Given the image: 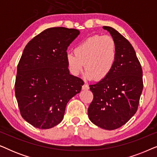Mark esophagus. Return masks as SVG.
Listing matches in <instances>:
<instances>
[{
  "label": "esophagus",
  "mask_w": 157,
  "mask_h": 157,
  "mask_svg": "<svg viewBox=\"0 0 157 157\" xmlns=\"http://www.w3.org/2000/svg\"><path fill=\"white\" fill-rule=\"evenodd\" d=\"M89 86H88V84H86L85 83L84 85L82 86V90H85L86 91V90H89Z\"/></svg>",
  "instance_id": "esophagus-1"
}]
</instances>
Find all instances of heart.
Instances as JSON below:
<instances>
[{"label": "heart", "instance_id": "b5f03b06", "mask_svg": "<svg viewBox=\"0 0 157 157\" xmlns=\"http://www.w3.org/2000/svg\"><path fill=\"white\" fill-rule=\"evenodd\" d=\"M75 54L66 56L68 69L78 76L84 68L86 78L102 81L107 78L116 65L118 57L117 46L111 36L95 35L87 38L77 45Z\"/></svg>", "mask_w": 157, "mask_h": 157}]
</instances>
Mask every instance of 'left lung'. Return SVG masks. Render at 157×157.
I'll use <instances>...</instances> for the list:
<instances>
[{
    "label": "left lung",
    "instance_id": "8db88e82",
    "mask_svg": "<svg viewBox=\"0 0 157 157\" xmlns=\"http://www.w3.org/2000/svg\"><path fill=\"white\" fill-rule=\"evenodd\" d=\"M103 29L115 40L117 61L107 78L89 86L94 99L88 116L98 127L113 130L124 125L136 112L143 90L142 69L129 41L113 28Z\"/></svg>",
    "mask_w": 157,
    "mask_h": 157
}]
</instances>
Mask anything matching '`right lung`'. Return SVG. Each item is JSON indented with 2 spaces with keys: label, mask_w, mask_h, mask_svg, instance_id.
I'll return each mask as SVG.
<instances>
[{
  "label": "right lung",
  "mask_w": 157,
  "mask_h": 157,
  "mask_svg": "<svg viewBox=\"0 0 157 157\" xmlns=\"http://www.w3.org/2000/svg\"><path fill=\"white\" fill-rule=\"evenodd\" d=\"M80 31L64 27L45 30L25 46L17 67L15 94L22 117L46 129L63 120L67 103L83 81L70 74L66 56Z\"/></svg>",
  "instance_id": "obj_1"
}]
</instances>
